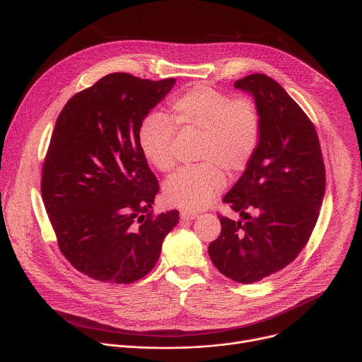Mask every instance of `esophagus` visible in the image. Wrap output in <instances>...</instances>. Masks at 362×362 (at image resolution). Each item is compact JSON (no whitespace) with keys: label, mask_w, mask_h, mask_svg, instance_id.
Listing matches in <instances>:
<instances>
[{"label":"esophagus","mask_w":362,"mask_h":362,"mask_svg":"<svg viewBox=\"0 0 362 362\" xmlns=\"http://www.w3.org/2000/svg\"><path fill=\"white\" fill-rule=\"evenodd\" d=\"M180 218H182L183 221H193V219L197 218V215H196V214H192V212H182V214H180Z\"/></svg>","instance_id":"34e87169"}]
</instances>
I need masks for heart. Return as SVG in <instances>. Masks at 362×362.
<instances>
[{"label":"heart","instance_id":"b5f03b06","mask_svg":"<svg viewBox=\"0 0 362 362\" xmlns=\"http://www.w3.org/2000/svg\"><path fill=\"white\" fill-rule=\"evenodd\" d=\"M169 112V117L150 113L143 119L139 146L151 166L166 172L175 165V126L199 132L196 159L202 163L179 170L165 186L170 204L197 212L223 189L222 170L236 176L247 168L259 143L261 117L250 98H232L204 84H194L175 95Z\"/></svg>","mask_w":362,"mask_h":362}]
</instances>
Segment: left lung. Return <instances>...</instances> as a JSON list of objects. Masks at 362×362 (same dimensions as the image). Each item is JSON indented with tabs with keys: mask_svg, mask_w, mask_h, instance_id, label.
I'll use <instances>...</instances> for the list:
<instances>
[{
	"mask_svg": "<svg viewBox=\"0 0 362 362\" xmlns=\"http://www.w3.org/2000/svg\"><path fill=\"white\" fill-rule=\"evenodd\" d=\"M235 87L253 95L261 137L223 197L242 221L219 215L222 232L208 250L221 274L253 284L284 269L305 247L325 194V166L313 122L281 84L250 74Z\"/></svg>",
	"mask_w": 362,
	"mask_h": 362,
	"instance_id": "8db88e82",
	"label": "left lung"
}]
</instances>
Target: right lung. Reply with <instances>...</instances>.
<instances>
[{"instance_id": "add662e5", "label": "right lung", "mask_w": 362, "mask_h": 362, "mask_svg": "<svg viewBox=\"0 0 362 362\" xmlns=\"http://www.w3.org/2000/svg\"><path fill=\"white\" fill-rule=\"evenodd\" d=\"M113 73L73 95L42 165L41 194L66 259L106 284H132L156 265L179 212L153 216L159 192L139 146L148 112L175 86Z\"/></svg>"}]
</instances>
